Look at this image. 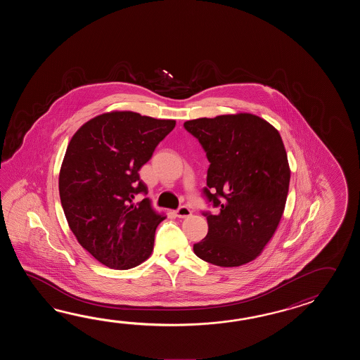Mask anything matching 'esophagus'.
<instances>
[{
    "instance_id": "34e87169",
    "label": "esophagus",
    "mask_w": 360,
    "mask_h": 360,
    "mask_svg": "<svg viewBox=\"0 0 360 360\" xmlns=\"http://www.w3.org/2000/svg\"><path fill=\"white\" fill-rule=\"evenodd\" d=\"M175 214H176L177 217H180V219L189 217V216L191 214V208L186 206L179 207L176 211H175Z\"/></svg>"
}]
</instances>
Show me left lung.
Wrapping results in <instances>:
<instances>
[{"mask_svg": "<svg viewBox=\"0 0 360 360\" xmlns=\"http://www.w3.org/2000/svg\"><path fill=\"white\" fill-rule=\"evenodd\" d=\"M210 162L203 195L219 214L207 217L206 238L193 245L199 259L240 266L256 259L283 214L291 171L279 132L250 113L184 123Z\"/></svg>", "mask_w": 360, "mask_h": 360, "instance_id": "8db88e82", "label": "left lung"}]
</instances>
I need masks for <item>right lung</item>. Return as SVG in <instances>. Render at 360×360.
<instances>
[{
	"label": "right lung",
	"instance_id": "right-lung-1",
	"mask_svg": "<svg viewBox=\"0 0 360 360\" xmlns=\"http://www.w3.org/2000/svg\"><path fill=\"white\" fill-rule=\"evenodd\" d=\"M174 120L112 112L90 120L69 143L59 175L61 206L78 243L108 268H135L153 251L157 226L139 169L174 130Z\"/></svg>",
	"mask_w": 360,
	"mask_h": 360
}]
</instances>
